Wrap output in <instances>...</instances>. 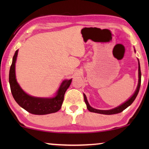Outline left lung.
<instances>
[{
    "label": "left lung",
    "mask_w": 149,
    "mask_h": 149,
    "mask_svg": "<svg viewBox=\"0 0 149 149\" xmlns=\"http://www.w3.org/2000/svg\"><path fill=\"white\" fill-rule=\"evenodd\" d=\"M141 68H140L139 61V82H138L137 87L135 90L134 94H133L132 96V97H131L130 99L127 100V101H125L124 103H123L122 104H121L120 106H119V107H118L115 108H113V109H111V110H97V109H95V108H92L91 107V106L89 104V102H88V101H87L86 96H85V94H84V100H85V102L86 103L87 109L89 110L90 112L99 113V114H107V115L115 114H118V113H120L121 112H122L123 110H124L125 108H127L128 107H129V106L132 104L133 102L135 100V98L137 97V96L138 95V93H139V89H140V86H141Z\"/></svg>",
    "instance_id": "8db88e82"
}]
</instances>
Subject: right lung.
Segmentation results:
<instances>
[{
    "instance_id": "right-lung-1",
    "label": "right lung",
    "mask_w": 149,
    "mask_h": 149,
    "mask_svg": "<svg viewBox=\"0 0 149 149\" xmlns=\"http://www.w3.org/2000/svg\"><path fill=\"white\" fill-rule=\"evenodd\" d=\"M17 50L13 56L9 72V83L12 96L20 107L33 114L45 115L54 113L61 108L65 93L70 87L72 79L62 82L56 95L53 98H40L30 96L25 93L17 84L15 74V63L17 56Z\"/></svg>"
}]
</instances>
